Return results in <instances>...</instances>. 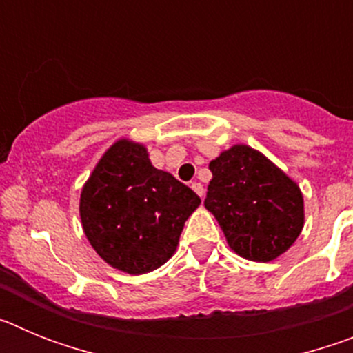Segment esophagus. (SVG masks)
<instances>
[{
	"label": "esophagus",
	"mask_w": 353,
	"mask_h": 353,
	"mask_svg": "<svg viewBox=\"0 0 353 353\" xmlns=\"http://www.w3.org/2000/svg\"><path fill=\"white\" fill-rule=\"evenodd\" d=\"M191 187H192V191H194L196 194L199 196V198H203V196H205V189H203V185H201V183H199V182H192Z\"/></svg>",
	"instance_id": "34e87169"
}]
</instances>
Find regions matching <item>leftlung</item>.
<instances>
[{"mask_svg":"<svg viewBox=\"0 0 353 353\" xmlns=\"http://www.w3.org/2000/svg\"><path fill=\"white\" fill-rule=\"evenodd\" d=\"M205 208L219 223L228 245L251 261H272L304 228V198L285 171L248 145L224 150L208 164Z\"/></svg>","mask_w":353,"mask_h":353,"instance_id":"1","label":"left lung"}]
</instances>
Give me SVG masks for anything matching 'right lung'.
I'll use <instances>...</instances> for the list:
<instances>
[{
    "label": "right lung",
    "mask_w": 353,
    "mask_h": 353,
    "mask_svg": "<svg viewBox=\"0 0 353 353\" xmlns=\"http://www.w3.org/2000/svg\"><path fill=\"white\" fill-rule=\"evenodd\" d=\"M199 203L192 189L152 166L141 143L118 139L83 185L79 215L97 254L113 269L139 276L173 256Z\"/></svg>",
    "instance_id": "obj_1"
}]
</instances>
